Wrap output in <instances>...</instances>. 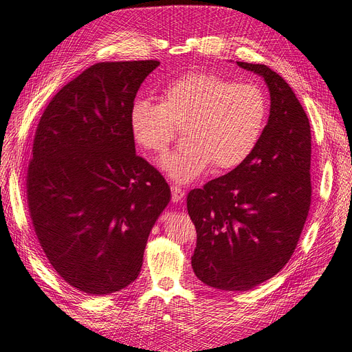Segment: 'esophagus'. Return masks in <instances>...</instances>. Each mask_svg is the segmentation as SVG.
Here are the masks:
<instances>
[{
	"instance_id": "obj_1",
	"label": "esophagus",
	"mask_w": 352,
	"mask_h": 352,
	"mask_svg": "<svg viewBox=\"0 0 352 352\" xmlns=\"http://www.w3.org/2000/svg\"><path fill=\"white\" fill-rule=\"evenodd\" d=\"M184 196H185V190H182L180 186H176V185L172 186V201L173 202H180L182 199H184Z\"/></svg>"
}]
</instances>
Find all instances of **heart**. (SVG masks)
Listing matches in <instances>:
<instances>
[{"label": "heart", "instance_id": "1", "mask_svg": "<svg viewBox=\"0 0 352 352\" xmlns=\"http://www.w3.org/2000/svg\"><path fill=\"white\" fill-rule=\"evenodd\" d=\"M162 102L138 98L130 109L135 142L160 154L185 127V147L160 160L176 184H190L210 164L230 170L243 164L263 135L269 107L264 91L251 82H232L214 74L193 72L162 91Z\"/></svg>", "mask_w": 352, "mask_h": 352}]
</instances>
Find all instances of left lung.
I'll return each mask as SVG.
<instances>
[{
    "label": "left lung",
    "mask_w": 352,
    "mask_h": 352,
    "mask_svg": "<svg viewBox=\"0 0 352 352\" xmlns=\"http://www.w3.org/2000/svg\"><path fill=\"white\" fill-rule=\"evenodd\" d=\"M261 76L270 116L251 156L188 195L196 228L192 269L201 282L245 292L290 260L311 208V125L289 83L265 65L236 62Z\"/></svg>",
    "instance_id": "left-lung-1"
}]
</instances>
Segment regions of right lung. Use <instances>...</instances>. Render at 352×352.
<instances>
[{
	"label": "right lung",
	"instance_id": "right-lung-1",
	"mask_svg": "<svg viewBox=\"0 0 352 352\" xmlns=\"http://www.w3.org/2000/svg\"><path fill=\"white\" fill-rule=\"evenodd\" d=\"M157 60L101 62L53 96L37 125L27 204L45 254L67 285L100 296L131 285L170 202L135 154L130 109Z\"/></svg>",
	"mask_w": 352,
	"mask_h": 352
}]
</instances>
